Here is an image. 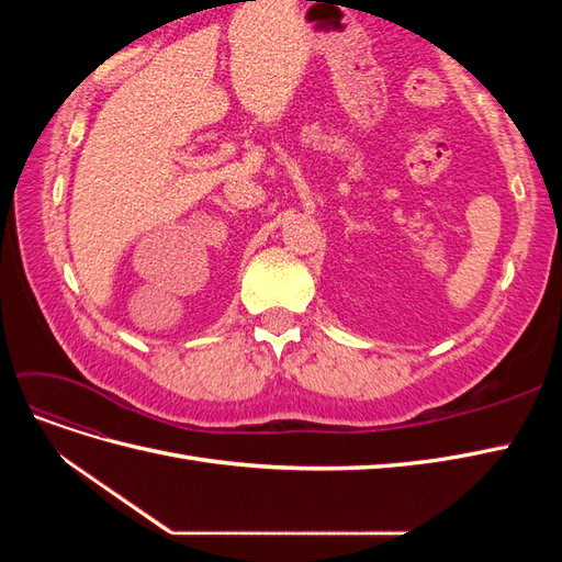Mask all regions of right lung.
<instances>
[{
	"instance_id": "add662e5",
	"label": "right lung",
	"mask_w": 562,
	"mask_h": 562,
	"mask_svg": "<svg viewBox=\"0 0 562 562\" xmlns=\"http://www.w3.org/2000/svg\"><path fill=\"white\" fill-rule=\"evenodd\" d=\"M252 2H255V0H252Z\"/></svg>"
}]
</instances>
